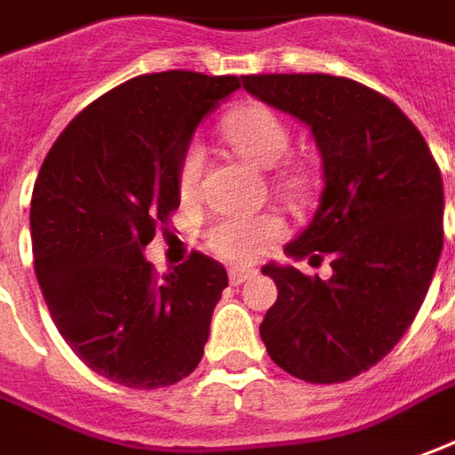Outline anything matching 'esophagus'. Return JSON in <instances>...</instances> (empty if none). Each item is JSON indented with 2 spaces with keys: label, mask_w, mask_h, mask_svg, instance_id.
Segmentation results:
<instances>
[{
  "label": "esophagus",
  "mask_w": 455,
  "mask_h": 455,
  "mask_svg": "<svg viewBox=\"0 0 455 455\" xmlns=\"http://www.w3.org/2000/svg\"><path fill=\"white\" fill-rule=\"evenodd\" d=\"M252 275H255L252 269L235 267V269H230V275H228V277H230V284H233V287H240V284H243V282L250 280Z\"/></svg>",
  "instance_id": "34e87169"
}]
</instances>
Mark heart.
<instances>
[{
  "instance_id": "heart-1",
  "label": "heart",
  "mask_w": 455,
  "mask_h": 455,
  "mask_svg": "<svg viewBox=\"0 0 455 455\" xmlns=\"http://www.w3.org/2000/svg\"><path fill=\"white\" fill-rule=\"evenodd\" d=\"M222 136L245 161L258 168H275L290 150V128L280 116L262 103H245L235 108L222 121ZM205 153L193 143L188 146L180 165H178V190L186 200H193L200 190ZM277 188L287 196H302L309 188V168L305 163H290L277 173ZM284 235V220L280 215H258V218H222L208 233V247L230 259V262H250L259 255V250Z\"/></svg>"
}]
</instances>
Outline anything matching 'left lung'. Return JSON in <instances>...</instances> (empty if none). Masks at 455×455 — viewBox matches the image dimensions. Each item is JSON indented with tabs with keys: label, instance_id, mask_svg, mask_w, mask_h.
<instances>
[{
	"label": "left lung",
	"instance_id": "left-lung-1",
	"mask_svg": "<svg viewBox=\"0 0 455 455\" xmlns=\"http://www.w3.org/2000/svg\"><path fill=\"white\" fill-rule=\"evenodd\" d=\"M247 93L309 126L324 190L284 252L331 258V277L262 267L277 302L259 324L272 362L309 384L349 381L381 362L424 305L443 247V180L399 106L329 74L243 76Z\"/></svg>",
	"mask_w": 455,
	"mask_h": 455
}]
</instances>
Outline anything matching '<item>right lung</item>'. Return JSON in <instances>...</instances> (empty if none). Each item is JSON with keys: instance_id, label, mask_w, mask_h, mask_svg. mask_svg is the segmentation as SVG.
<instances>
[{"instance_id": "obj_1", "label": "right lung", "mask_w": 455, "mask_h": 455, "mask_svg": "<svg viewBox=\"0 0 455 455\" xmlns=\"http://www.w3.org/2000/svg\"><path fill=\"white\" fill-rule=\"evenodd\" d=\"M237 76L143 74L86 106L31 196L34 272L66 344L96 374L161 389L203 359L228 272L203 252L156 277L143 250L180 205L178 165Z\"/></svg>"}]
</instances>
